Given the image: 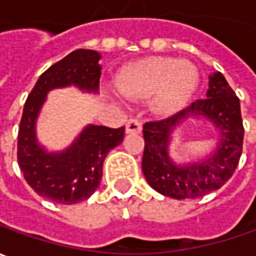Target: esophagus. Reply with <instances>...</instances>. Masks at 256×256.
Returning a JSON list of instances; mask_svg holds the SVG:
<instances>
[{
  "instance_id": "obj_1",
  "label": "esophagus",
  "mask_w": 256,
  "mask_h": 256,
  "mask_svg": "<svg viewBox=\"0 0 256 256\" xmlns=\"http://www.w3.org/2000/svg\"><path fill=\"white\" fill-rule=\"evenodd\" d=\"M143 128L142 122L137 119H128L126 123V133H140Z\"/></svg>"
}]
</instances>
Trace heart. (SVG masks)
<instances>
[{
  "label": "heart",
  "mask_w": 256,
  "mask_h": 256,
  "mask_svg": "<svg viewBox=\"0 0 256 256\" xmlns=\"http://www.w3.org/2000/svg\"><path fill=\"white\" fill-rule=\"evenodd\" d=\"M198 84V72L187 60L150 56L130 64L120 72L118 88L132 100L150 99L156 114L168 118L180 112Z\"/></svg>",
  "instance_id": "b5f03b06"
}]
</instances>
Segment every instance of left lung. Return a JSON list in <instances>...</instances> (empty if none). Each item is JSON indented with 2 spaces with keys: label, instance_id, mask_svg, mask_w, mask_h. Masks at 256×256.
Instances as JSON below:
<instances>
[{
  "label": "left lung",
  "instance_id": "1",
  "mask_svg": "<svg viewBox=\"0 0 256 256\" xmlns=\"http://www.w3.org/2000/svg\"><path fill=\"white\" fill-rule=\"evenodd\" d=\"M188 117H206L220 132L217 150L206 160L176 164L168 156L172 130ZM144 152L142 168L152 188L176 200L198 198L221 188L231 178L242 153L244 126L240 99L222 74L210 76L207 98L187 109L143 126Z\"/></svg>",
  "mask_w": 256,
  "mask_h": 256
}]
</instances>
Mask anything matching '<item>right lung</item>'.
<instances>
[{
  "instance_id": "add662e5",
  "label": "right lung",
  "mask_w": 256,
  "mask_h": 256,
  "mask_svg": "<svg viewBox=\"0 0 256 256\" xmlns=\"http://www.w3.org/2000/svg\"><path fill=\"white\" fill-rule=\"evenodd\" d=\"M100 54L76 49L40 76L25 102L18 128V164L25 181L38 196L70 206L88 200L99 187L108 153L123 142L124 126L89 124L59 153H48L36 140L35 124L49 90L74 84L84 92L99 89Z\"/></svg>"
}]
</instances>
